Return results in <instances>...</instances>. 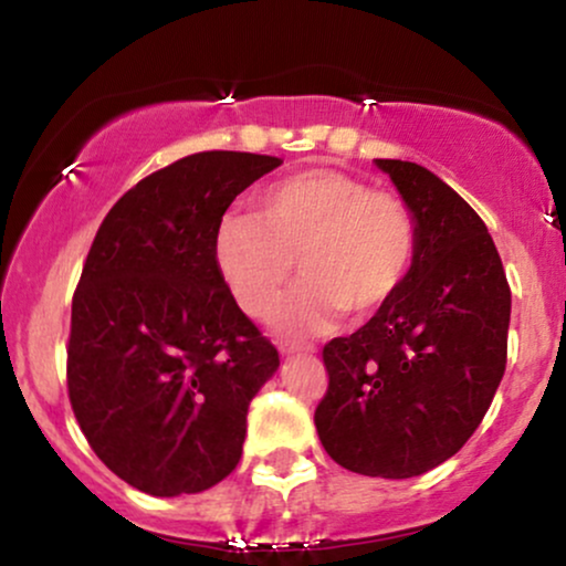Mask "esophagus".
Wrapping results in <instances>:
<instances>
[{"mask_svg": "<svg viewBox=\"0 0 566 566\" xmlns=\"http://www.w3.org/2000/svg\"><path fill=\"white\" fill-rule=\"evenodd\" d=\"M279 349H282V355H295V353L311 355V353H316V347H313V345H300V342H282V345H279Z\"/></svg>", "mask_w": 566, "mask_h": 566, "instance_id": "1", "label": "esophagus"}]
</instances>
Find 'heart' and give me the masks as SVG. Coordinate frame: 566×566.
<instances>
[{
    "label": "heart",
    "mask_w": 566,
    "mask_h": 566,
    "mask_svg": "<svg viewBox=\"0 0 566 566\" xmlns=\"http://www.w3.org/2000/svg\"><path fill=\"white\" fill-rule=\"evenodd\" d=\"M213 255L248 316L274 311L292 271L303 282L284 300L276 326L313 334L345 307L368 316L402 290L418 255V221L407 200L336 169H305L271 182L253 217L219 224Z\"/></svg>",
    "instance_id": "heart-1"
}]
</instances>
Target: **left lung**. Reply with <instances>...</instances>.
I'll use <instances>...</instances> for the list:
<instances>
[{"label": "left lung", "mask_w": 566, "mask_h": 566, "mask_svg": "<svg viewBox=\"0 0 566 566\" xmlns=\"http://www.w3.org/2000/svg\"><path fill=\"white\" fill-rule=\"evenodd\" d=\"M418 221V255L366 326L324 347L316 431L370 478H412L460 452L506 368L512 292L483 219L433 171L376 159Z\"/></svg>", "instance_id": "8db88e82"}]
</instances>
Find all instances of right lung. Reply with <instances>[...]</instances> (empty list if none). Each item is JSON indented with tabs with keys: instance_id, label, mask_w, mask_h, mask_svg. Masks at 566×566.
Instances as JSON below:
<instances>
[{
	"instance_id": "1",
	"label": "right lung",
	"mask_w": 566,
	"mask_h": 566,
	"mask_svg": "<svg viewBox=\"0 0 566 566\" xmlns=\"http://www.w3.org/2000/svg\"><path fill=\"white\" fill-rule=\"evenodd\" d=\"M282 159L200 151L125 192L73 295L67 395L91 449L151 496L211 489L238 468L250 399L279 368L217 266L221 217Z\"/></svg>"
}]
</instances>
